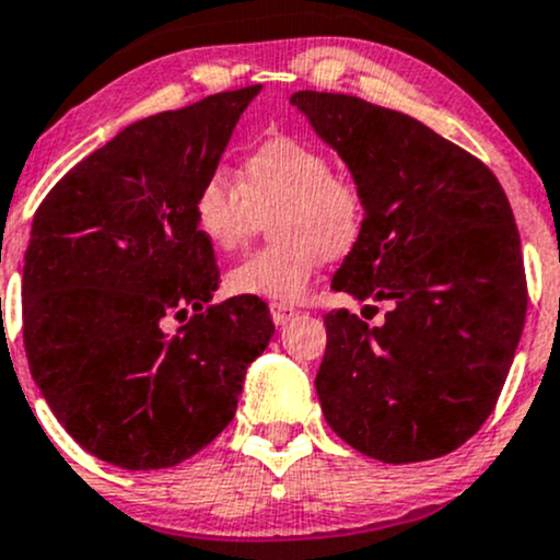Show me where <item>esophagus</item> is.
I'll return each instance as SVG.
<instances>
[{"mask_svg": "<svg viewBox=\"0 0 560 560\" xmlns=\"http://www.w3.org/2000/svg\"><path fill=\"white\" fill-rule=\"evenodd\" d=\"M294 316H298V308H292V305L270 303V318H273L276 327H284V324L292 322Z\"/></svg>", "mask_w": 560, "mask_h": 560, "instance_id": "esophagus-1", "label": "esophagus"}]
</instances>
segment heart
<instances>
[{"instance_id": "b5f03b06", "label": "heart", "mask_w": 560, "mask_h": 560, "mask_svg": "<svg viewBox=\"0 0 560 560\" xmlns=\"http://www.w3.org/2000/svg\"><path fill=\"white\" fill-rule=\"evenodd\" d=\"M268 212L273 244L236 262L225 287L238 298L294 303L327 257H346L361 242L366 194L355 177L331 172L316 145L270 138L244 156L238 180L214 170L194 196L196 231L218 252L244 247Z\"/></svg>"}]
</instances>
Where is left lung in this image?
Returning <instances> with one entry per match:
<instances>
[{
	"label": "left lung",
	"mask_w": 560,
	"mask_h": 560,
	"mask_svg": "<svg viewBox=\"0 0 560 560\" xmlns=\"http://www.w3.org/2000/svg\"><path fill=\"white\" fill-rule=\"evenodd\" d=\"M290 103L366 194L364 236L331 290L390 303L380 327L348 308L324 316V417L380 463L444 457L487 422L524 331L529 292L505 190L401 110L313 90Z\"/></svg>",
	"instance_id": "1"
}]
</instances>
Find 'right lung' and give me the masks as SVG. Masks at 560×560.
<instances>
[{
    "instance_id": "right-lung-1",
    "label": "right lung",
    "mask_w": 560,
    "mask_h": 560,
    "mask_svg": "<svg viewBox=\"0 0 560 560\" xmlns=\"http://www.w3.org/2000/svg\"><path fill=\"white\" fill-rule=\"evenodd\" d=\"M257 92L135 121L34 214L23 266L31 377L71 439L116 468H172L205 450L273 337L260 298L212 303L220 268L194 223L196 188ZM188 312L175 336L163 329Z\"/></svg>"
}]
</instances>
